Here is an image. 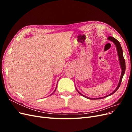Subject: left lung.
<instances>
[{
  "label": "left lung",
  "instance_id": "left-lung-1",
  "mask_svg": "<svg viewBox=\"0 0 132 132\" xmlns=\"http://www.w3.org/2000/svg\"><path fill=\"white\" fill-rule=\"evenodd\" d=\"M108 40H109L111 42H112L114 45L116 46V50H117V54H118V59H119V64H120V67H121V70H122V72H121V78H120V79H119V82H118V84L116 88V89L112 92V93H111V94H110L109 95H106L104 97H98V98H90V97H87L86 96L82 95L81 93H80V92L78 90V89H77V87H76V90H77V91L78 92V93L81 95V96H82L83 97H84L85 98H89V99H90V100H98V99H102V98H103L105 97H108L109 96H111V95L113 94L116 91L118 88L119 87V86H120V85H121V81H122V78H123V77L124 74H125V70H126V63H125V59H124V57H123V50H122V47L121 46V44L120 43H119V42L116 39L114 38V37H109L107 38Z\"/></svg>",
  "mask_w": 132,
  "mask_h": 132
}]
</instances>
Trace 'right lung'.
Instances as JSON below:
<instances>
[{"label":"right lung","instance_id":"1","mask_svg":"<svg viewBox=\"0 0 132 132\" xmlns=\"http://www.w3.org/2000/svg\"><path fill=\"white\" fill-rule=\"evenodd\" d=\"M57 83H58V82H57ZM56 89H57V86H56V87H55V90H54V92H53V93L51 95H52V94H53V93H54V91H55V90H56Z\"/></svg>","mask_w":132,"mask_h":132}]
</instances>
